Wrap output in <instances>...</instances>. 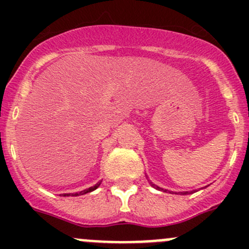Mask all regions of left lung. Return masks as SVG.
<instances>
[{
	"instance_id": "1",
	"label": "left lung",
	"mask_w": 249,
	"mask_h": 249,
	"mask_svg": "<svg viewBox=\"0 0 249 249\" xmlns=\"http://www.w3.org/2000/svg\"><path fill=\"white\" fill-rule=\"evenodd\" d=\"M150 184H152V183H150ZM152 185H153V187H154V188H157V189H159V190H164V189H161V188L158 187V185H155V184H152ZM165 192H166V190H165ZM184 194H187V193H184Z\"/></svg>"
}]
</instances>
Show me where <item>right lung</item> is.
<instances>
[{
  "instance_id": "obj_1",
  "label": "right lung",
  "mask_w": 249,
  "mask_h": 249,
  "mask_svg": "<svg viewBox=\"0 0 249 249\" xmlns=\"http://www.w3.org/2000/svg\"><path fill=\"white\" fill-rule=\"evenodd\" d=\"M100 184H101V182L96 183V184H95L94 187H90V188H88V189H85V190H82V192H79V193H76V194H64V196H78V195H84V194H87V193L94 192L95 189H97V188L100 187Z\"/></svg>"
}]
</instances>
